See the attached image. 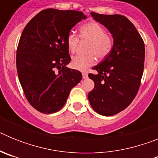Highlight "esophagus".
I'll return each instance as SVG.
<instances>
[{
    "label": "esophagus",
    "instance_id": "1",
    "mask_svg": "<svg viewBox=\"0 0 158 158\" xmlns=\"http://www.w3.org/2000/svg\"><path fill=\"white\" fill-rule=\"evenodd\" d=\"M82 77L84 78V79H86V78L88 77V73L85 72H83L82 73Z\"/></svg>",
    "mask_w": 158,
    "mask_h": 158
}]
</instances>
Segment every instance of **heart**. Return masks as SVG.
Segmentation results:
<instances>
[{
	"label": "heart",
	"mask_w": 158,
	"mask_h": 158,
	"mask_svg": "<svg viewBox=\"0 0 158 158\" xmlns=\"http://www.w3.org/2000/svg\"><path fill=\"white\" fill-rule=\"evenodd\" d=\"M79 37L81 40L89 41L88 55H76L72 58L71 66L78 70H85L96 62V56L103 59L111 53L113 48V39L105 33V29L96 22L82 25L79 29ZM79 40L73 33H69L66 38V44L71 53L75 52Z\"/></svg>",
	"instance_id": "obj_1"
}]
</instances>
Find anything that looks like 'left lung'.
I'll use <instances>...</instances> for the list:
<instances>
[{
    "instance_id": "left-lung-1",
    "label": "left lung",
    "mask_w": 158,
    "mask_h": 158,
    "mask_svg": "<svg viewBox=\"0 0 158 158\" xmlns=\"http://www.w3.org/2000/svg\"><path fill=\"white\" fill-rule=\"evenodd\" d=\"M93 19L109 31L113 48L89 73L94 89L88 94L90 105L104 116L116 115L130 105L139 91L145 60V45L135 25L124 16L91 12Z\"/></svg>"
}]
</instances>
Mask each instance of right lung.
<instances>
[{"instance_id": "obj_1", "label": "right lung", "mask_w": 158, "mask_h": 158, "mask_svg": "<svg viewBox=\"0 0 158 158\" xmlns=\"http://www.w3.org/2000/svg\"><path fill=\"white\" fill-rule=\"evenodd\" d=\"M86 18L81 12L47 8L23 29L16 51V69L25 96L37 111H59L71 89L81 80L80 71L65 66L71 61L66 38Z\"/></svg>"}]
</instances>
